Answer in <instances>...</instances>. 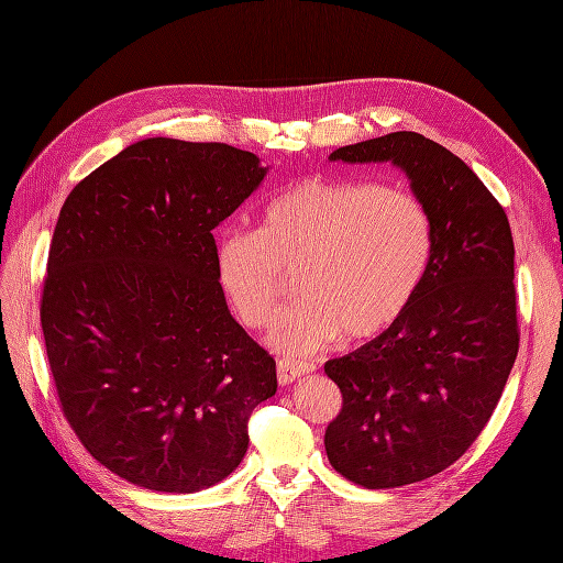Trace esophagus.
Here are the masks:
<instances>
[{"label":"esophagus","mask_w":563,"mask_h":563,"mask_svg":"<svg viewBox=\"0 0 563 563\" xmlns=\"http://www.w3.org/2000/svg\"><path fill=\"white\" fill-rule=\"evenodd\" d=\"M312 371H314L312 364L296 362V360H279L277 362V380H279V385H291L298 378L308 376V373H312Z\"/></svg>","instance_id":"obj_1"}]
</instances>
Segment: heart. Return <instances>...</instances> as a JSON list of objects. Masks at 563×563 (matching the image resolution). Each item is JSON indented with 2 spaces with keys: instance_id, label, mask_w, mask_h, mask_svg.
I'll use <instances>...</instances> for the list:
<instances>
[{
  "instance_id": "b5f03b06",
  "label": "heart",
  "mask_w": 563,
  "mask_h": 563,
  "mask_svg": "<svg viewBox=\"0 0 563 563\" xmlns=\"http://www.w3.org/2000/svg\"><path fill=\"white\" fill-rule=\"evenodd\" d=\"M432 261L422 201L371 180H302L272 199L255 232L232 230L216 246V277L230 310L263 329L288 275L302 296L284 310L269 345L314 354L345 333L373 340L411 308Z\"/></svg>"
}]
</instances>
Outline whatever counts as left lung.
<instances>
[{
	"instance_id": "1",
	"label": "left lung",
	"mask_w": 563,
	"mask_h": 563,
	"mask_svg": "<svg viewBox=\"0 0 563 563\" xmlns=\"http://www.w3.org/2000/svg\"><path fill=\"white\" fill-rule=\"evenodd\" d=\"M329 159L397 166L430 216L432 261L411 308L323 366L343 395L323 437L333 470L366 488L416 484L472 446L515 366L512 230L472 168L416 131L338 147Z\"/></svg>"
}]
</instances>
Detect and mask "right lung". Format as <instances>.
<instances>
[{
	"instance_id": "1",
	"label": "right lung",
	"mask_w": 563,
	"mask_h": 563,
	"mask_svg": "<svg viewBox=\"0 0 563 563\" xmlns=\"http://www.w3.org/2000/svg\"><path fill=\"white\" fill-rule=\"evenodd\" d=\"M269 166L223 143L145 139L65 199L42 296L63 413L100 465L162 493L223 482L275 360L230 314L213 230Z\"/></svg>"
}]
</instances>
